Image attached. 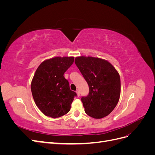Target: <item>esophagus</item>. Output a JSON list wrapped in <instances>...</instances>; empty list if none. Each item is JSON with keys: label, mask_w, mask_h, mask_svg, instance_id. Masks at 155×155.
Masks as SVG:
<instances>
[{"label": "esophagus", "mask_w": 155, "mask_h": 155, "mask_svg": "<svg viewBox=\"0 0 155 155\" xmlns=\"http://www.w3.org/2000/svg\"><path fill=\"white\" fill-rule=\"evenodd\" d=\"M76 93H77V94H78V97H79V96H80V92H79V90H77V91H76Z\"/></svg>", "instance_id": "esophagus-1"}]
</instances>
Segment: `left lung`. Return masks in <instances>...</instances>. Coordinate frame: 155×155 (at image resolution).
<instances>
[{
    "label": "left lung",
    "instance_id": "obj_1",
    "mask_svg": "<svg viewBox=\"0 0 155 155\" xmlns=\"http://www.w3.org/2000/svg\"><path fill=\"white\" fill-rule=\"evenodd\" d=\"M75 63L88 83L89 93L81 97L86 113L100 119L114 110L120 96L118 72L107 61L93 57H77Z\"/></svg>",
    "mask_w": 155,
    "mask_h": 155
}]
</instances>
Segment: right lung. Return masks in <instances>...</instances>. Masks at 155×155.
Segmentation results:
<instances>
[{"label":"right lung","mask_w":155,"mask_h":155,"mask_svg":"<svg viewBox=\"0 0 155 155\" xmlns=\"http://www.w3.org/2000/svg\"><path fill=\"white\" fill-rule=\"evenodd\" d=\"M74 61V57H55L45 60L35 71L31 83L32 96L46 116L59 118L70 110L77 94L70 90L64 74Z\"/></svg>","instance_id":"add662e5"}]
</instances>
